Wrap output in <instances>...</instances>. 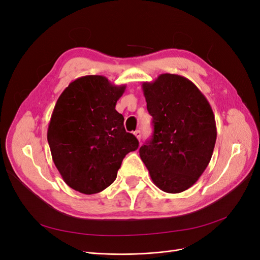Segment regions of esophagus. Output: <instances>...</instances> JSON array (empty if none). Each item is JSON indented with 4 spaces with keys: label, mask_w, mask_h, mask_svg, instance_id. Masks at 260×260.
Segmentation results:
<instances>
[{
    "label": "esophagus",
    "mask_w": 260,
    "mask_h": 260,
    "mask_svg": "<svg viewBox=\"0 0 260 260\" xmlns=\"http://www.w3.org/2000/svg\"><path fill=\"white\" fill-rule=\"evenodd\" d=\"M133 135H135V136L137 137V139H138L139 141L141 140V131H140V130H137V131L133 132Z\"/></svg>",
    "instance_id": "obj_1"
}]
</instances>
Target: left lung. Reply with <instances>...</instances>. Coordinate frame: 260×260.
<instances>
[{"label": "left lung", "instance_id": "1", "mask_svg": "<svg viewBox=\"0 0 260 260\" xmlns=\"http://www.w3.org/2000/svg\"><path fill=\"white\" fill-rule=\"evenodd\" d=\"M154 133L140 157L154 184L166 193L191 187L207 168L217 139L209 102L191 80L161 74L142 83Z\"/></svg>", "mask_w": 260, "mask_h": 260}]
</instances>
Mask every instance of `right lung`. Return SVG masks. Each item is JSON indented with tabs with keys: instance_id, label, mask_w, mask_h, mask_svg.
Masks as SVG:
<instances>
[{
	"instance_id": "obj_1",
	"label": "right lung",
	"mask_w": 260,
	"mask_h": 260,
	"mask_svg": "<svg viewBox=\"0 0 260 260\" xmlns=\"http://www.w3.org/2000/svg\"><path fill=\"white\" fill-rule=\"evenodd\" d=\"M125 84L104 76H83L59 95L48 128L53 161L67 185L95 194L111 185L128 153L139 141L125 132L123 116L115 107Z\"/></svg>"
}]
</instances>
